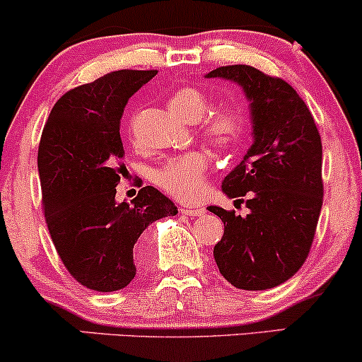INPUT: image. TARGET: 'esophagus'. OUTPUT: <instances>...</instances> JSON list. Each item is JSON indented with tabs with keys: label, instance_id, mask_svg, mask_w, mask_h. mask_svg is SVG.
Returning <instances> with one entry per match:
<instances>
[{
	"label": "esophagus",
	"instance_id": "34e87169",
	"mask_svg": "<svg viewBox=\"0 0 362 362\" xmlns=\"http://www.w3.org/2000/svg\"><path fill=\"white\" fill-rule=\"evenodd\" d=\"M182 212L187 216H194V217H199V216H204L206 214V209L204 207H192V206H184L180 209Z\"/></svg>",
	"mask_w": 362,
	"mask_h": 362
}]
</instances>
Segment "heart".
<instances>
[{
	"label": "heart",
	"mask_w": 362,
	"mask_h": 362,
	"mask_svg": "<svg viewBox=\"0 0 362 362\" xmlns=\"http://www.w3.org/2000/svg\"><path fill=\"white\" fill-rule=\"evenodd\" d=\"M170 107L182 119L194 123L199 121V132L204 139L217 148L234 146L243 138L246 117L238 106L223 104L209 111L211 101L197 87H178L170 95ZM205 114L206 116L204 117ZM211 170V156L202 150L187 151L173 156L156 168L153 182L172 197L180 200H195L206 190V178Z\"/></svg>",
	"instance_id": "obj_1"
}]
</instances>
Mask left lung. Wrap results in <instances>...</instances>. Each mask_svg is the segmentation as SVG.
<instances>
[{
    "label": "left lung",
    "instance_id": "obj_1",
    "mask_svg": "<svg viewBox=\"0 0 362 362\" xmlns=\"http://www.w3.org/2000/svg\"><path fill=\"white\" fill-rule=\"evenodd\" d=\"M206 77L243 87L255 136L243 162L223 182L228 197L246 195L250 214L209 207L224 223L214 259L236 288H273L302 268L315 236L324 199L319 129L303 99L280 77L251 65H226Z\"/></svg>",
    "mask_w": 362,
    "mask_h": 362
}]
</instances>
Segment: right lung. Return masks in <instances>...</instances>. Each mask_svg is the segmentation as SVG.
<instances>
[{"label":"right lung","mask_w":362,"mask_h":362,"mask_svg":"<svg viewBox=\"0 0 362 362\" xmlns=\"http://www.w3.org/2000/svg\"><path fill=\"white\" fill-rule=\"evenodd\" d=\"M158 71L110 72L67 90L52 107L38 145L47 228L67 272L95 291H116L136 275L139 236L177 207L146 185L132 206L116 204L124 165L119 126L128 99Z\"/></svg>","instance_id":"right-lung-1"}]
</instances>
